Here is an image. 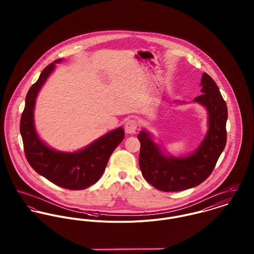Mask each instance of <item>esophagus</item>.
I'll list each match as a JSON object with an SVG mask.
<instances>
[{
    "mask_svg": "<svg viewBox=\"0 0 254 254\" xmlns=\"http://www.w3.org/2000/svg\"><path fill=\"white\" fill-rule=\"evenodd\" d=\"M138 129V122L135 119H129L125 123V132L127 134H135Z\"/></svg>",
    "mask_w": 254,
    "mask_h": 254,
    "instance_id": "34e87169",
    "label": "esophagus"
}]
</instances>
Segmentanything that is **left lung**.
<instances>
[{
    "mask_svg": "<svg viewBox=\"0 0 254 254\" xmlns=\"http://www.w3.org/2000/svg\"><path fill=\"white\" fill-rule=\"evenodd\" d=\"M202 95L193 103L207 111V132L201 143L188 155L166 154L145 129L138 134L141 143L139 164L142 174L151 186L162 191H179L198 186L213 171L227 142L228 109L214 80L206 73L201 77ZM185 104V102H179Z\"/></svg>",
    "mask_w": 254,
    "mask_h": 254,
    "instance_id": "left-lung-1",
    "label": "left lung"
}]
</instances>
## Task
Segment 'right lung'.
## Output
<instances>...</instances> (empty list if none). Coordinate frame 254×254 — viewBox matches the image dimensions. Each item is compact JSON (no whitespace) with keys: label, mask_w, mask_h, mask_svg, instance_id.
<instances>
[{"label":"right lung","mask_w":254,"mask_h":254,"mask_svg":"<svg viewBox=\"0 0 254 254\" xmlns=\"http://www.w3.org/2000/svg\"><path fill=\"white\" fill-rule=\"evenodd\" d=\"M64 59L49 64L29 89L20 119V134L28 163L38 174L55 185L68 190H84L103 175L111 153L124 139V130L118 127L90 145L73 151H60L50 147L37 134L34 109L41 88Z\"/></svg>","instance_id":"1"}]
</instances>
